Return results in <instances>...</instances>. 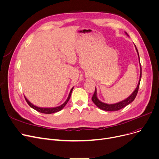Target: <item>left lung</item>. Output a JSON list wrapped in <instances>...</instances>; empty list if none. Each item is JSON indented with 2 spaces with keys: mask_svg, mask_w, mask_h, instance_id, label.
Instances as JSON below:
<instances>
[{
  "mask_svg": "<svg viewBox=\"0 0 159 159\" xmlns=\"http://www.w3.org/2000/svg\"><path fill=\"white\" fill-rule=\"evenodd\" d=\"M135 49L136 51L137 52V54H138V56H139V52L138 50H137V48L135 47ZM140 66H141V74H140V79L138 82V85H137L136 89L134 90V91L132 93V94L130 95L129 97H128L126 99L118 102V103H116L114 104H107V103H103L102 102H100L98 98H97V89L95 88V91L92 97V101L93 102V103L97 105V106L100 108L103 111H118L120 109H121L122 108L125 107L126 105H128L129 104H130V103H132L134 99L135 98L136 96H137V94L138 93V90H139V84H140V82H141V63H140Z\"/></svg>",
  "mask_w": 159,
  "mask_h": 159,
  "instance_id": "1",
  "label": "left lung"
}]
</instances>
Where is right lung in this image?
Listing matches in <instances>:
<instances>
[{
	"instance_id": "1",
	"label": "right lung",
	"mask_w": 159,
	"mask_h": 159,
	"mask_svg": "<svg viewBox=\"0 0 159 159\" xmlns=\"http://www.w3.org/2000/svg\"><path fill=\"white\" fill-rule=\"evenodd\" d=\"M73 88H71L70 92V94L68 95V97L67 98V100H66V102L62 104L61 105H60V106L59 107H53V108H41V107H36L35 106V105H34L33 104H32L25 97V99L27 102V103L29 104V106L30 107H32L33 109H35L36 111L39 112H41V113H44V114H52V113H55V112H57L58 111H60L61 110H62L63 108H64V107L65 106V105H66V103H68V102L69 101L70 98V97H71V92L73 91Z\"/></svg>"
}]
</instances>
